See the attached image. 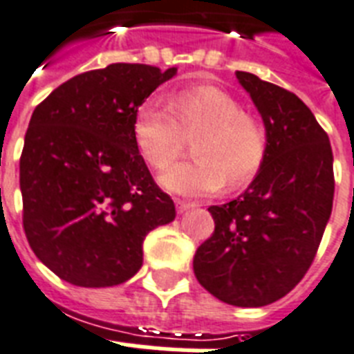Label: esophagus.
<instances>
[{"mask_svg":"<svg viewBox=\"0 0 354 354\" xmlns=\"http://www.w3.org/2000/svg\"><path fill=\"white\" fill-rule=\"evenodd\" d=\"M194 203H191V202H176V211L180 212V214H183V212H187V211H191V209H194Z\"/></svg>","mask_w":354,"mask_h":354,"instance_id":"obj_1","label":"esophagus"}]
</instances>
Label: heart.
<instances>
[{"label":"heart","instance_id":"obj_1","mask_svg":"<svg viewBox=\"0 0 354 354\" xmlns=\"http://www.w3.org/2000/svg\"><path fill=\"white\" fill-rule=\"evenodd\" d=\"M183 134L192 138L194 160L178 163L160 176L172 194L198 198L247 185L263 165L267 132L263 123L242 111L229 93L196 85L167 96L147 97L138 105L132 136L152 169H167L182 151Z\"/></svg>","mask_w":354,"mask_h":354}]
</instances>
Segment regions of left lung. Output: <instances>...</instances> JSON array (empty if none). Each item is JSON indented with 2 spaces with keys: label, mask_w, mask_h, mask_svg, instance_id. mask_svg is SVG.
Segmentation results:
<instances>
[{
  "label": "left lung",
  "mask_w": 354,
  "mask_h": 354,
  "mask_svg": "<svg viewBox=\"0 0 354 354\" xmlns=\"http://www.w3.org/2000/svg\"><path fill=\"white\" fill-rule=\"evenodd\" d=\"M267 132V154L245 191L209 207L212 236L192 267L218 300L261 307L304 278L329 222L335 196L329 136L297 94L236 71Z\"/></svg>",
  "instance_id": "obj_1"
}]
</instances>
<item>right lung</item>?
Listing matches in <instances>:
<instances>
[{"label": "right lung", "instance_id": "add662e5", "mask_svg": "<svg viewBox=\"0 0 354 354\" xmlns=\"http://www.w3.org/2000/svg\"><path fill=\"white\" fill-rule=\"evenodd\" d=\"M176 73L112 63L71 77L34 109L19 160L23 227L62 280L127 281L142 267L149 231L176 216L132 136L138 105Z\"/></svg>", "mask_w": 354, "mask_h": 354}]
</instances>
